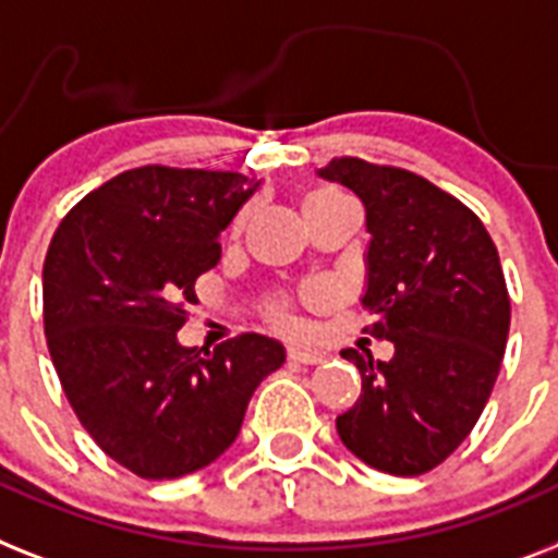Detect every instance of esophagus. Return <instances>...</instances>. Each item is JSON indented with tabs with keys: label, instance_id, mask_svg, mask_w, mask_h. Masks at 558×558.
<instances>
[{
	"label": "esophagus",
	"instance_id": "34e87169",
	"mask_svg": "<svg viewBox=\"0 0 558 558\" xmlns=\"http://www.w3.org/2000/svg\"><path fill=\"white\" fill-rule=\"evenodd\" d=\"M288 359L299 362V365H319L325 353L316 351V348H305V344H293V348H288Z\"/></svg>",
	"mask_w": 558,
	"mask_h": 558
}]
</instances>
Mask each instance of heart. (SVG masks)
Listing matches in <instances>:
<instances>
[{
    "instance_id": "b5f03b06",
    "label": "heart",
    "mask_w": 558,
    "mask_h": 558,
    "mask_svg": "<svg viewBox=\"0 0 558 558\" xmlns=\"http://www.w3.org/2000/svg\"><path fill=\"white\" fill-rule=\"evenodd\" d=\"M353 205H356V202H353L348 193L339 191V187H333V185L311 187V191L302 196V210H305L307 222H316V219H322V216H330V214H336V210H342V207H353ZM239 228H242V219L236 222V230ZM270 316H274V322L284 325V328H290V325H293V316H290L288 305H274L270 307Z\"/></svg>"
}]
</instances>
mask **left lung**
Returning <instances> with one entry per match:
<instances>
[{
  "mask_svg": "<svg viewBox=\"0 0 558 558\" xmlns=\"http://www.w3.org/2000/svg\"><path fill=\"white\" fill-rule=\"evenodd\" d=\"M319 177L365 205L371 336L393 359L342 351L362 396L336 416L344 448L381 473L418 476L453 453L485 411L510 330L499 253L471 207L411 170L356 156Z\"/></svg>",
  "mask_w": 558,
  "mask_h": 558,
  "instance_id": "8db88e82",
  "label": "left lung"
}]
</instances>
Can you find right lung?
Here are the masks:
<instances>
[{
    "instance_id": "1",
    "label": "right lung",
    "mask_w": 558,
    "mask_h": 558,
    "mask_svg": "<svg viewBox=\"0 0 558 558\" xmlns=\"http://www.w3.org/2000/svg\"><path fill=\"white\" fill-rule=\"evenodd\" d=\"M259 182L230 170H124L59 222L41 268L45 336L62 390L105 453L179 478L225 453L284 348L259 333L182 348L196 279Z\"/></svg>"
}]
</instances>
